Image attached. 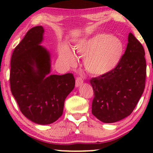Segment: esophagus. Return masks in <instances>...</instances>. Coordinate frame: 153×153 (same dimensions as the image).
<instances>
[{"label":"esophagus","mask_w":153,"mask_h":153,"mask_svg":"<svg viewBox=\"0 0 153 153\" xmlns=\"http://www.w3.org/2000/svg\"><path fill=\"white\" fill-rule=\"evenodd\" d=\"M83 82V81L81 77H77V78L76 79V82H75V85H76V88L80 86L81 85H82Z\"/></svg>","instance_id":"34e87169"}]
</instances>
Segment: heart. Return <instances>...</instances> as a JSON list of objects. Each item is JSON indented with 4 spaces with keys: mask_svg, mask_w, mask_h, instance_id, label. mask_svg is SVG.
I'll list each match as a JSON object with an SVG mask.
<instances>
[{
    "mask_svg": "<svg viewBox=\"0 0 153 153\" xmlns=\"http://www.w3.org/2000/svg\"><path fill=\"white\" fill-rule=\"evenodd\" d=\"M74 50L84 58V65L89 73L103 75L116 68L124 53V45L118 37L100 33L90 38L79 41ZM60 61L65 66L75 63L76 59L72 51L66 45L59 49Z\"/></svg>",
    "mask_w": 153,
    "mask_h": 153,
    "instance_id": "obj_1",
    "label": "heart"
}]
</instances>
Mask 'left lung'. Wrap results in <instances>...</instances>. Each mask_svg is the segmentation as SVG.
Instances as JSON below:
<instances>
[{
    "label": "left lung",
    "instance_id": "1",
    "mask_svg": "<svg viewBox=\"0 0 153 153\" xmlns=\"http://www.w3.org/2000/svg\"><path fill=\"white\" fill-rule=\"evenodd\" d=\"M145 51L129 33L122 59L114 70L90 80L94 92L92 114L111 123L132 113L143 93L146 76Z\"/></svg>",
    "mask_w": 153,
    "mask_h": 153
}]
</instances>
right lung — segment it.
Instances as JSON below:
<instances>
[{
	"label": "right lung",
	"instance_id": "right-lung-1",
	"mask_svg": "<svg viewBox=\"0 0 153 153\" xmlns=\"http://www.w3.org/2000/svg\"><path fill=\"white\" fill-rule=\"evenodd\" d=\"M45 30L30 29L11 58L10 88L21 112L39 125L53 123L62 116L65 100L75 85L72 74H51L49 52L40 45Z\"/></svg>",
	"mask_w": 153,
	"mask_h": 153
}]
</instances>
